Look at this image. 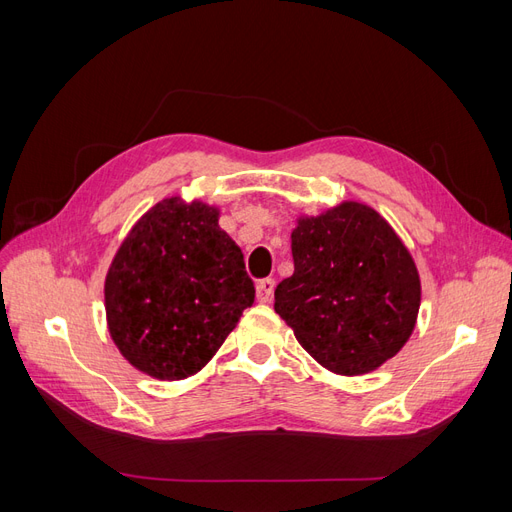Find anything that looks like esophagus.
Returning <instances> with one entry per match:
<instances>
[{"label":"esophagus","mask_w":512,"mask_h":512,"mask_svg":"<svg viewBox=\"0 0 512 512\" xmlns=\"http://www.w3.org/2000/svg\"><path fill=\"white\" fill-rule=\"evenodd\" d=\"M273 290H275V280H271V277H265V280H260L256 284V299L260 303H269L273 299Z\"/></svg>","instance_id":"34e87169"}]
</instances>
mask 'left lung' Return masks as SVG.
Here are the masks:
<instances>
[{"instance_id":"left-lung-1","label":"left lung","mask_w":512,"mask_h":512,"mask_svg":"<svg viewBox=\"0 0 512 512\" xmlns=\"http://www.w3.org/2000/svg\"><path fill=\"white\" fill-rule=\"evenodd\" d=\"M290 239L294 273L275 288V312L297 342L339 376L393 359L414 331L421 280L391 224L344 200L301 215Z\"/></svg>"}]
</instances>
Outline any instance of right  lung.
<instances>
[{
  "mask_svg": "<svg viewBox=\"0 0 512 512\" xmlns=\"http://www.w3.org/2000/svg\"><path fill=\"white\" fill-rule=\"evenodd\" d=\"M220 209L181 196L153 205L108 267L106 324L132 367L158 380L203 369L254 303L239 245Z\"/></svg>",
  "mask_w": 512,
  "mask_h": 512,
  "instance_id": "obj_1",
  "label": "right lung"
}]
</instances>
